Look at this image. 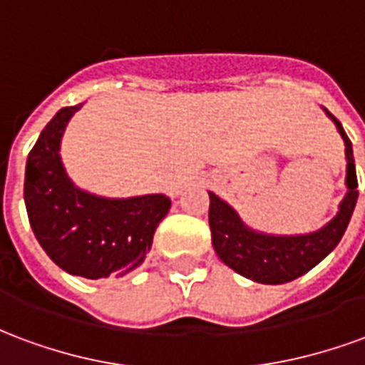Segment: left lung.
Returning a JSON list of instances; mask_svg holds the SVG:
<instances>
[{
    "instance_id": "obj_1",
    "label": "left lung",
    "mask_w": 365,
    "mask_h": 365,
    "mask_svg": "<svg viewBox=\"0 0 365 365\" xmlns=\"http://www.w3.org/2000/svg\"><path fill=\"white\" fill-rule=\"evenodd\" d=\"M329 117H332L329 113ZM338 133L346 144V185L348 193L340 203V211L332 221L311 235L301 237H269L250 230L238 219L235 209L209 191V227L215 252L229 268L237 274L258 283H287L299 275L313 269L321 260L329 256L344 235L348 222L352 219L356 199H358V178L354 166L352 143L344 133L336 117Z\"/></svg>"
}]
</instances>
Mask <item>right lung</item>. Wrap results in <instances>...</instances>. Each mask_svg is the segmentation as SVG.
Wrapping results in <instances>:
<instances>
[{"label": "right lung", "mask_w": 365, "mask_h": 365, "mask_svg": "<svg viewBox=\"0 0 365 365\" xmlns=\"http://www.w3.org/2000/svg\"><path fill=\"white\" fill-rule=\"evenodd\" d=\"M82 107H64L43 128L29 152L25 205L38 245L56 266L72 275L99 279L138 268L168 215L170 199L143 195L105 199L70 182L60 162V138Z\"/></svg>", "instance_id": "obj_1"}]
</instances>
